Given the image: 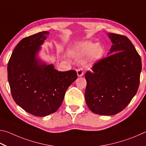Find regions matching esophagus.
I'll return each mask as SVG.
<instances>
[{
  "mask_svg": "<svg viewBox=\"0 0 146 146\" xmlns=\"http://www.w3.org/2000/svg\"><path fill=\"white\" fill-rule=\"evenodd\" d=\"M77 74L78 77H81V76H83L84 74V72L83 70L81 68H79L77 70Z\"/></svg>",
  "mask_w": 146,
  "mask_h": 146,
  "instance_id": "esophagus-1",
  "label": "esophagus"
}]
</instances>
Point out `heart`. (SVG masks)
<instances>
[{
  "label": "heart",
  "instance_id": "heart-1",
  "mask_svg": "<svg viewBox=\"0 0 146 146\" xmlns=\"http://www.w3.org/2000/svg\"><path fill=\"white\" fill-rule=\"evenodd\" d=\"M104 51V48L101 44L85 41L74 46L70 50V54L79 60L86 57L84 64L87 67H90L103 59Z\"/></svg>",
  "mask_w": 146,
  "mask_h": 146
}]
</instances>
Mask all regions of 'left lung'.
<instances>
[{
	"instance_id": "8db88e82",
	"label": "left lung",
	"mask_w": 146,
	"mask_h": 146,
	"mask_svg": "<svg viewBox=\"0 0 146 146\" xmlns=\"http://www.w3.org/2000/svg\"><path fill=\"white\" fill-rule=\"evenodd\" d=\"M112 42L107 57L85 74V98L89 109L101 115H113L126 108L137 94L142 61L125 36L107 34Z\"/></svg>"
}]
</instances>
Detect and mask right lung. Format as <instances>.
I'll list each match as a JSON object with an SVG mask.
<instances>
[{"instance_id":"1","label":"right lung","mask_w":146,"mask_h":146,"mask_svg":"<svg viewBox=\"0 0 146 146\" xmlns=\"http://www.w3.org/2000/svg\"><path fill=\"white\" fill-rule=\"evenodd\" d=\"M48 34L43 31L23 38L7 64V78L15 103L38 117L57 111L66 90L78 78L75 70L59 72L53 64L40 57L42 45Z\"/></svg>"}]
</instances>
